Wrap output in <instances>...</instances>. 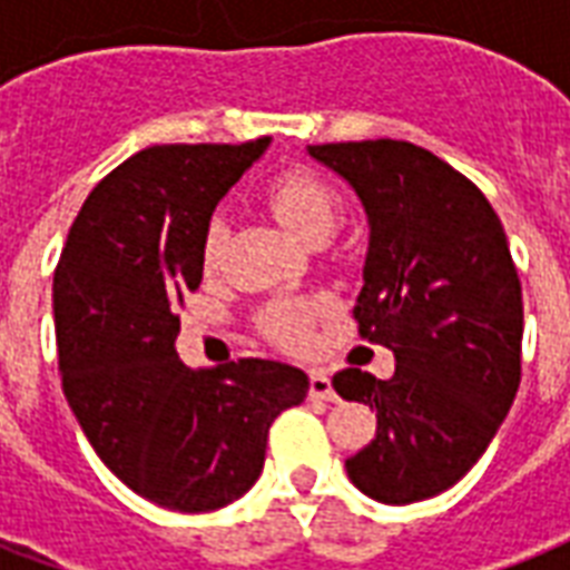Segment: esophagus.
Returning <instances> with one entry per match:
<instances>
[{
	"label": "esophagus",
	"instance_id": "esophagus-1",
	"mask_svg": "<svg viewBox=\"0 0 570 570\" xmlns=\"http://www.w3.org/2000/svg\"><path fill=\"white\" fill-rule=\"evenodd\" d=\"M308 395L317 401H335V390L326 372H308Z\"/></svg>",
	"mask_w": 570,
	"mask_h": 570
}]
</instances>
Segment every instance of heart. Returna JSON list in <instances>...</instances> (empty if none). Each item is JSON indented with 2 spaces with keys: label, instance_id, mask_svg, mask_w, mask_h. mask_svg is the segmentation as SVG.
<instances>
[{
  "label": "heart",
  "instance_id": "obj_1",
  "mask_svg": "<svg viewBox=\"0 0 570 570\" xmlns=\"http://www.w3.org/2000/svg\"><path fill=\"white\" fill-rule=\"evenodd\" d=\"M264 207L271 210L273 219L288 228L291 235L299 237L303 244H317L326 240L330 232L338 225L342 216V198L335 193V187L326 178H321L312 169H285L279 175H273L262 189ZM225 223L214 219L205 232V255L207 267H214L219 262V255L225 249ZM317 317V303L308 299H282L273 303L262 317V330L271 335L273 342L291 351L308 345L312 338V324Z\"/></svg>",
  "mask_w": 570,
  "mask_h": 570
}]
</instances>
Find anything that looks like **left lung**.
<instances>
[{"label":"left lung","instance_id":"1","mask_svg":"<svg viewBox=\"0 0 570 570\" xmlns=\"http://www.w3.org/2000/svg\"><path fill=\"white\" fill-rule=\"evenodd\" d=\"M354 187L368 253L354 317L395 374L345 368L333 390L377 410L347 458L351 482L407 505L449 491L479 461L520 386L523 294L502 223L473 180L401 139L308 145Z\"/></svg>","mask_w":570,"mask_h":570}]
</instances>
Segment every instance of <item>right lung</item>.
I'll return each mask as SVG.
<instances>
[{"instance_id": "1", "label": "right lung", "mask_w": 570, "mask_h": 570, "mask_svg": "<svg viewBox=\"0 0 570 570\" xmlns=\"http://www.w3.org/2000/svg\"><path fill=\"white\" fill-rule=\"evenodd\" d=\"M271 139L154 145L109 171L52 276L61 390L121 482L171 511H214L262 475L267 431L308 377L273 360L187 368L178 308L205 271L219 198Z\"/></svg>"}]
</instances>
